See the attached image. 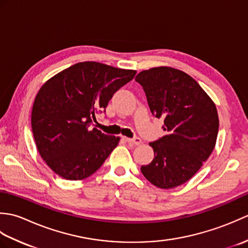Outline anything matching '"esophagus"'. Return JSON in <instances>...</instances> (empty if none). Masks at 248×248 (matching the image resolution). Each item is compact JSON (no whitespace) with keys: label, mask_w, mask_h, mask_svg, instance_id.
Instances as JSON below:
<instances>
[{"label":"esophagus","mask_w":248,"mask_h":248,"mask_svg":"<svg viewBox=\"0 0 248 248\" xmlns=\"http://www.w3.org/2000/svg\"><path fill=\"white\" fill-rule=\"evenodd\" d=\"M124 140H125V141H127V143H129L131 145H134V146H138V145H140L141 143V140L140 138H134V139L125 138Z\"/></svg>","instance_id":"34e87169"}]
</instances>
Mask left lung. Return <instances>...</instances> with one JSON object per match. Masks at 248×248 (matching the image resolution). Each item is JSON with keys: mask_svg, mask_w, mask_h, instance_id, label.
<instances>
[{"mask_svg": "<svg viewBox=\"0 0 248 248\" xmlns=\"http://www.w3.org/2000/svg\"><path fill=\"white\" fill-rule=\"evenodd\" d=\"M135 81L143 86L152 115L164 119L166 131L149 144L155 159L140 167L141 173L156 187L181 186L200 170L217 144L215 103L191 76L171 67L143 70Z\"/></svg>", "mask_w": 248, "mask_h": 248, "instance_id": "1", "label": "left lung"}]
</instances>
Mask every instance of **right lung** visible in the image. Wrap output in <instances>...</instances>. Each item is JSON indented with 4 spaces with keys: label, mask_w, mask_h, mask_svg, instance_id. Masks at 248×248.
Instances as JSON below:
<instances>
[{
    "label": "right lung",
    "mask_w": 248,
    "mask_h": 248,
    "mask_svg": "<svg viewBox=\"0 0 248 248\" xmlns=\"http://www.w3.org/2000/svg\"><path fill=\"white\" fill-rule=\"evenodd\" d=\"M135 75V70L82 62L40 87L31 109V130L40 156L56 175L83 180L101 167L120 138L102 133L93 123Z\"/></svg>",
    "instance_id": "1"
}]
</instances>
